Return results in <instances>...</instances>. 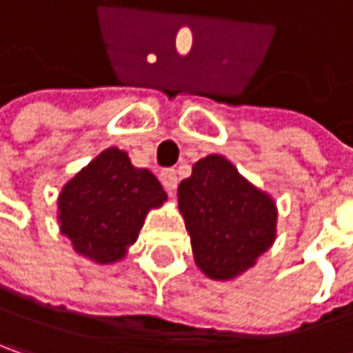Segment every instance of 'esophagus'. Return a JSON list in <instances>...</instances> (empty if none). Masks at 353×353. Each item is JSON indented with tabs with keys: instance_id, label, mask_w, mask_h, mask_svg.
<instances>
[{
	"instance_id": "1",
	"label": "esophagus",
	"mask_w": 353,
	"mask_h": 353,
	"mask_svg": "<svg viewBox=\"0 0 353 353\" xmlns=\"http://www.w3.org/2000/svg\"><path fill=\"white\" fill-rule=\"evenodd\" d=\"M161 183H163L165 192H168V194L172 196V194L176 192V188H177V174H176V170H172V168L163 170V172H161Z\"/></svg>"
}]
</instances>
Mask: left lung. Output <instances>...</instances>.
<instances>
[{"label": "left lung", "instance_id": "obj_1", "mask_svg": "<svg viewBox=\"0 0 353 353\" xmlns=\"http://www.w3.org/2000/svg\"><path fill=\"white\" fill-rule=\"evenodd\" d=\"M177 204L200 271L228 281L271 248L276 208L222 155L200 159L177 188Z\"/></svg>", "mask_w": 353, "mask_h": 353}]
</instances>
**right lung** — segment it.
I'll return each instance as SVG.
<instances>
[{
	"instance_id": "obj_1",
	"label": "right lung",
	"mask_w": 353,
	"mask_h": 353,
	"mask_svg": "<svg viewBox=\"0 0 353 353\" xmlns=\"http://www.w3.org/2000/svg\"><path fill=\"white\" fill-rule=\"evenodd\" d=\"M165 200L157 177L133 168L125 151L109 147L62 188L58 222L79 254L109 265L125 256L147 212Z\"/></svg>"
}]
</instances>
